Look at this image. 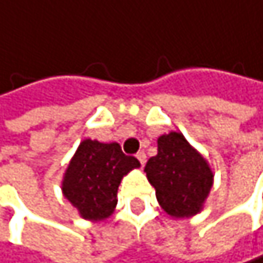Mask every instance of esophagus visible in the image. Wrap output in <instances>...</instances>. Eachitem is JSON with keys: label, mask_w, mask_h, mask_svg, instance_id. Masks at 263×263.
<instances>
[{"label": "esophagus", "mask_w": 263, "mask_h": 263, "mask_svg": "<svg viewBox=\"0 0 263 263\" xmlns=\"http://www.w3.org/2000/svg\"><path fill=\"white\" fill-rule=\"evenodd\" d=\"M137 159H139L140 165H142V166H145V163H146V154H145L143 151H140V153L137 154Z\"/></svg>", "instance_id": "1"}]
</instances>
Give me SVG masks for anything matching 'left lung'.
Segmentation results:
<instances>
[{
    "label": "left lung",
    "mask_w": 263,
    "mask_h": 263,
    "mask_svg": "<svg viewBox=\"0 0 263 263\" xmlns=\"http://www.w3.org/2000/svg\"><path fill=\"white\" fill-rule=\"evenodd\" d=\"M145 173L159 205L174 219L199 214L214 183L206 159L176 130L157 139V156L148 160Z\"/></svg>",
    "instance_id": "8db88e82"
}]
</instances>
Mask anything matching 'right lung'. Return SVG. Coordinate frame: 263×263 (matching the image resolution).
<instances>
[{"label":"right lung","instance_id":"1","mask_svg":"<svg viewBox=\"0 0 263 263\" xmlns=\"http://www.w3.org/2000/svg\"><path fill=\"white\" fill-rule=\"evenodd\" d=\"M136 168H140V162L136 157L124 156L118 143L86 139L64 171L63 196L84 220H104L117 206L121 179Z\"/></svg>","mask_w":263,"mask_h":263}]
</instances>
